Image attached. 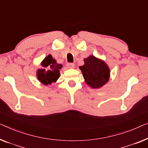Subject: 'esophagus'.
<instances>
[{"label": "esophagus", "instance_id": "obj_1", "mask_svg": "<svg viewBox=\"0 0 148 148\" xmlns=\"http://www.w3.org/2000/svg\"><path fill=\"white\" fill-rule=\"evenodd\" d=\"M67 67L68 68H74V64L68 63V64H67Z\"/></svg>", "mask_w": 148, "mask_h": 148}]
</instances>
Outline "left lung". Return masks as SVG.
I'll return each instance as SVG.
<instances>
[{
  "label": "left lung",
  "instance_id": "1",
  "mask_svg": "<svg viewBox=\"0 0 148 148\" xmlns=\"http://www.w3.org/2000/svg\"><path fill=\"white\" fill-rule=\"evenodd\" d=\"M84 64L79 67L86 83L92 88H100L108 83L110 70L104 61L90 55L84 60Z\"/></svg>",
  "mask_w": 148,
  "mask_h": 148
}]
</instances>
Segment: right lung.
<instances>
[{
	"mask_svg": "<svg viewBox=\"0 0 148 148\" xmlns=\"http://www.w3.org/2000/svg\"><path fill=\"white\" fill-rule=\"evenodd\" d=\"M42 69L37 70L36 76L40 83L45 86L56 82L60 76V70L62 68L61 64L56 62L52 55H48L41 62Z\"/></svg>",
	"mask_w": 148,
	"mask_h": 148,
	"instance_id": "right-lung-1",
	"label": "right lung"
}]
</instances>
